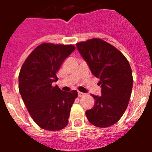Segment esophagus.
<instances>
[{
	"label": "esophagus",
	"mask_w": 152,
	"mask_h": 152,
	"mask_svg": "<svg viewBox=\"0 0 152 152\" xmlns=\"http://www.w3.org/2000/svg\"><path fill=\"white\" fill-rule=\"evenodd\" d=\"M84 95H85V94H84V93H82V92H78V96H79V97H81V96H84Z\"/></svg>",
	"instance_id": "esophagus-1"
}]
</instances>
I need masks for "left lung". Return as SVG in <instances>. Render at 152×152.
Listing matches in <instances>:
<instances>
[{
    "label": "left lung",
    "instance_id": "8db88e82",
    "mask_svg": "<svg viewBox=\"0 0 152 152\" xmlns=\"http://www.w3.org/2000/svg\"><path fill=\"white\" fill-rule=\"evenodd\" d=\"M76 45L101 87L100 96L91 94L95 103L86 116L94 126L109 127L119 121L129 104L133 84L130 64L121 52L100 39Z\"/></svg>",
    "mask_w": 152,
    "mask_h": 152
}]
</instances>
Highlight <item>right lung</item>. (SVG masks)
<instances>
[{"label": "right lung", "mask_w": 152, "mask_h": 152, "mask_svg": "<svg viewBox=\"0 0 152 152\" xmlns=\"http://www.w3.org/2000/svg\"><path fill=\"white\" fill-rule=\"evenodd\" d=\"M75 47L42 43L31 52L19 75V91L29 115L39 127L58 131L68 123L76 91H62L53 86L56 73Z\"/></svg>", "instance_id": "1"}]
</instances>
